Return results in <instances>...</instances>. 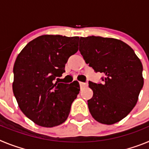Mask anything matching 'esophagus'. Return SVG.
<instances>
[{
    "label": "esophagus",
    "instance_id": "34e87169",
    "mask_svg": "<svg viewBox=\"0 0 149 149\" xmlns=\"http://www.w3.org/2000/svg\"><path fill=\"white\" fill-rule=\"evenodd\" d=\"M80 84V86H81V88L85 87V86H88V83H84V82H79Z\"/></svg>",
    "mask_w": 149,
    "mask_h": 149
}]
</instances>
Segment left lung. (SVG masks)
<instances>
[{
  "label": "left lung",
  "instance_id": "obj_1",
  "mask_svg": "<svg viewBox=\"0 0 149 149\" xmlns=\"http://www.w3.org/2000/svg\"><path fill=\"white\" fill-rule=\"evenodd\" d=\"M79 51L95 72L104 74L102 84L89 83L91 115L105 125L119 122L135 107L143 89L141 61L128 45L113 38L81 37Z\"/></svg>",
  "mask_w": 149,
  "mask_h": 149
}]
</instances>
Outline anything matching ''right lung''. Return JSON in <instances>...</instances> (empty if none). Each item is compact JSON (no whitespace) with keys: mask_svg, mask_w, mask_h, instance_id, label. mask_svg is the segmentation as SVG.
I'll return each instance as SVG.
<instances>
[{"mask_svg":"<svg viewBox=\"0 0 149 149\" xmlns=\"http://www.w3.org/2000/svg\"><path fill=\"white\" fill-rule=\"evenodd\" d=\"M79 37L44 35L36 38L17 56L13 93L21 110L40 126L63 123L80 92L77 81L63 84L65 63L78 50Z\"/></svg>","mask_w":149,"mask_h":149,"instance_id":"1","label":"right lung"}]
</instances>
